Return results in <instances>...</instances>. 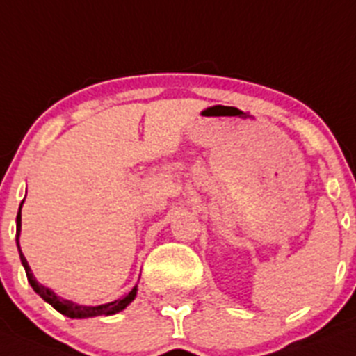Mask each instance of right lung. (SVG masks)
Wrapping results in <instances>:
<instances>
[{"label": "right lung", "instance_id": "right-lung-1", "mask_svg": "<svg viewBox=\"0 0 356 356\" xmlns=\"http://www.w3.org/2000/svg\"><path fill=\"white\" fill-rule=\"evenodd\" d=\"M20 208H22V204H20ZM20 208H19V213H17V234H15V241H17V248H19L20 262H22L24 269H26V276H28L29 285L33 286V290H35V292L38 293V296L42 297V299L45 300V302H49L50 306H52L54 309L59 311L60 314H64V316H70V318H90V316H103V314H115V313H118V311H122V309H124V307H127L131 302H133L134 297H136L138 286H134V289L131 290V292L127 293V296L122 297V299L113 300V302L103 304V306L92 307V306H79V304H74V302H70V300L60 299V297L56 296V293H54L52 290L47 289V286H43V285H40V283L36 282V277L33 276L31 267H29L28 260H26V257L22 255V252H20V245H19V236H20Z\"/></svg>", "mask_w": 356, "mask_h": 356}]
</instances>
